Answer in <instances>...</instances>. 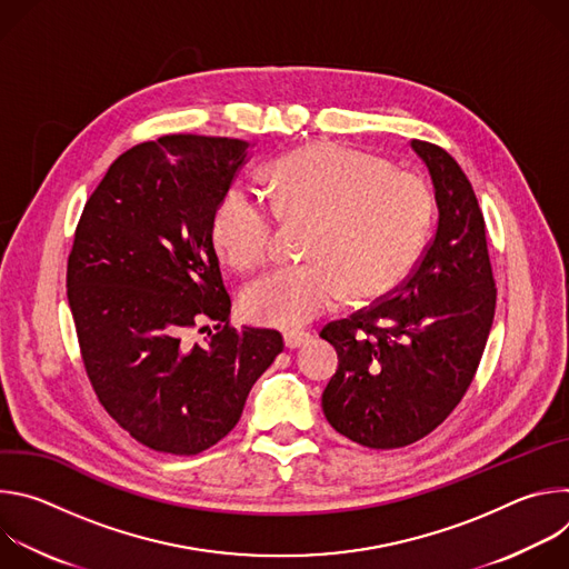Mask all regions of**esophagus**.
<instances>
[{
    "label": "esophagus",
    "instance_id": "esophagus-1",
    "mask_svg": "<svg viewBox=\"0 0 569 569\" xmlns=\"http://www.w3.org/2000/svg\"><path fill=\"white\" fill-rule=\"evenodd\" d=\"M310 340H312V336H310V333H303V331H290V333L283 336V342H286L288 349H299V347L308 345Z\"/></svg>",
    "mask_w": 569,
    "mask_h": 569
}]
</instances>
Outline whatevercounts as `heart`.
Returning <instances> with one entry per match:
<instances>
[{"mask_svg":"<svg viewBox=\"0 0 569 569\" xmlns=\"http://www.w3.org/2000/svg\"><path fill=\"white\" fill-rule=\"evenodd\" d=\"M274 211L310 220L308 263L274 268L242 290L248 317L299 329L351 301L387 292L415 263L430 222V191L378 154L312 143L281 157L268 173ZM213 242L238 270L263 263L272 248L274 216L250 193L231 189L213 213Z\"/></svg>","mask_w":569,"mask_h":569,"instance_id":"obj_1","label":"heart"}]
</instances>
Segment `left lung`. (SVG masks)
Returning a JSON list of instances; mask_svg holds the SVG:
<instances>
[{"mask_svg":"<svg viewBox=\"0 0 569 569\" xmlns=\"http://www.w3.org/2000/svg\"><path fill=\"white\" fill-rule=\"evenodd\" d=\"M435 187L437 233L389 299L331 321L319 338L340 365L321 393L329 423L376 448L410 446L457 408L496 315V281L475 191L439 146L412 139Z\"/></svg>","mask_w":569,"mask_h":569,"instance_id":"left-lung-1","label":"left lung"}]
</instances>
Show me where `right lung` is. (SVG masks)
<instances>
[{"label": "right lung", "instance_id": "add662e5", "mask_svg": "<svg viewBox=\"0 0 569 569\" xmlns=\"http://www.w3.org/2000/svg\"><path fill=\"white\" fill-rule=\"evenodd\" d=\"M248 157L250 143L229 137L139 143L76 227L67 299L86 371L106 412L157 452L198 455L227 437L283 351L277 331L229 327L213 250L216 207ZM204 318L214 331L189 343Z\"/></svg>", "mask_w": 569, "mask_h": 569}]
</instances>
